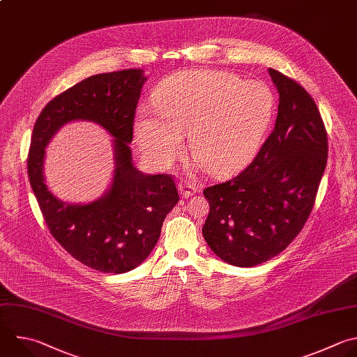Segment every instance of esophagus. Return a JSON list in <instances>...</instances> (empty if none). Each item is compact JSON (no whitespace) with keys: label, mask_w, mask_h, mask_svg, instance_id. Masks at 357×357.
<instances>
[{"label":"esophagus","mask_w":357,"mask_h":357,"mask_svg":"<svg viewBox=\"0 0 357 357\" xmlns=\"http://www.w3.org/2000/svg\"><path fill=\"white\" fill-rule=\"evenodd\" d=\"M178 188H179L181 196H182L183 199H188V197H190V196H193V195L196 193V188H195L193 185L188 183V182H181Z\"/></svg>","instance_id":"34e87169"}]
</instances>
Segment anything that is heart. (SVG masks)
Listing matches in <instances>:
<instances>
[{"mask_svg": "<svg viewBox=\"0 0 357 357\" xmlns=\"http://www.w3.org/2000/svg\"><path fill=\"white\" fill-rule=\"evenodd\" d=\"M155 109L140 107L136 136L158 167L190 150L211 175H228L258 150L275 113L272 89L261 81L215 70H189L167 78L154 93Z\"/></svg>", "mask_w": 357, "mask_h": 357, "instance_id": "b5f03b06", "label": "heart"}]
</instances>
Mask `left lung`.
Here are the masks:
<instances>
[{"instance_id":"1","label":"left lung","mask_w":357,"mask_h":357,"mask_svg":"<svg viewBox=\"0 0 357 357\" xmlns=\"http://www.w3.org/2000/svg\"><path fill=\"white\" fill-rule=\"evenodd\" d=\"M269 74L279 91L275 129L241 174L203 190L210 204L204 240L220 259L241 268L272 259L300 234L328 158L315 100L290 77Z\"/></svg>"}]
</instances>
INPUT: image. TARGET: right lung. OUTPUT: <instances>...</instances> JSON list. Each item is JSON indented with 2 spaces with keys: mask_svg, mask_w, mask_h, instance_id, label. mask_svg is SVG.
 <instances>
[{
  "mask_svg": "<svg viewBox=\"0 0 357 357\" xmlns=\"http://www.w3.org/2000/svg\"><path fill=\"white\" fill-rule=\"evenodd\" d=\"M146 77L130 68L92 75L53 98L38 116L28 175L50 234L78 262L102 273H125L155 247L167 214L179 202L172 175H144L132 161L136 107ZM99 123L114 137L116 169L111 189L89 205H67L47 189L44 147L71 120Z\"/></svg>",
  "mask_w": 357,
  "mask_h": 357,
  "instance_id": "add662e5",
  "label": "right lung"
}]
</instances>
